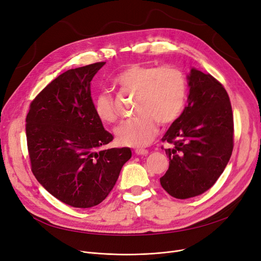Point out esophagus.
<instances>
[{
    "instance_id": "1",
    "label": "esophagus",
    "mask_w": 261,
    "mask_h": 261,
    "mask_svg": "<svg viewBox=\"0 0 261 261\" xmlns=\"http://www.w3.org/2000/svg\"><path fill=\"white\" fill-rule=\"evenodd\" d=\"M135 154L138 155H147L148 154V150L146 149H135Z\"/></svg>"
}]
</instances>
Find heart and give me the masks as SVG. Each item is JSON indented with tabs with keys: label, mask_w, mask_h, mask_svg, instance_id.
Masks as SVG:
<instances>
[{
	"label": "heart",
	"mask_w": 261,
	"mask_h": 261,
	"mask_svg": "<svg viewBox=\"0 0 261 261\" xmlns=\"http://www.w3.org/2000/svg\"><path fill=\"white\" fill-rule=\"evenodd\" d=\"M115 84L127 92L136 93L135 117L121 122L115 129L117 142L122 146L141 148L149 145L158 132L159 122L168 126L183 111L187 97V79L172 65L132 63L116 75ZM94 112L103 123L117 119L116 102L108 92L94 99Z\"/></svg>",
	"instance_id": "b5f03b06"
}]
</instances>
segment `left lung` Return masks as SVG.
<instances>
[{"mask_svg":"<svg viewBox=\"0 0 261 261\" xmlns=\"http://www.w3.org/2000/svg\"><path fill=\"white\" fill-rule=\"evenodd\" d=\"M187 79V106L162 139L172 147L165 149L169 168L160 182L176 199L208 190L225 169L234 147V118L223 86L195 67Z\"/></svg>","mask_w":261,"mask_h":261,"instance_id":"1","label":"left lung"}]
</instances>
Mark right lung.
<instances>
[{
	"label": "right lung",
	"instance_id": "right-lung-1",
	"mask_svg": "<svg viewBox=\"0 0 261 261\" xmlns=\"http://www.w3.org/2000/svg\"><path fill=\"white\" fill-rule=\"evenodd\" d=\"M105 63L59 75L36 96L26 116L34 175L51 196L73 207L101 203L132 155L130 148L100 149L113 135L94 112L91 81Z\"/></svg>",
	"mask_w": 261,
	"mask_h": 261
}]
</instances>
